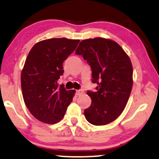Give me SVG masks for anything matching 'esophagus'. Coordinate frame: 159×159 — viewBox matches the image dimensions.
Wrapping results in <instances>:
<instances>
[{
	"label": "esophagus",
	"mask_w": 159,
	"mask_h": 159,
	"mask_svg": "<svg viewBox=\"0 0 159 159\" xmlns=\"http://www.w3.org/2000/svg\"><path fill=\"white\" fill-rule=\"evenodd\" d=\"M75 94H76V96H81V94H83V90H76Z\"/></svg>",
	"instance_id": "34e87169"
}]
</instances>
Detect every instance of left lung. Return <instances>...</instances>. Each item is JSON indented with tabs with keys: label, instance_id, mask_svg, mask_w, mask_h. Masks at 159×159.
I'll return each instance as SVG.
<instances>
[{
	"label": "left lung",
	"instance_id": "8db88e82",
	"mask_svg": "<svg viewBox=\"0 0 159 159\" xmlns=\"http://www.w3.org/2000/svg\"><path fill=\"white\" fill-rule=\"evenodd\" d=\"M92 69L96 91H87L92 103L84 110L85 117L95 125L114 121L128 102L133 85L130 58L116 42L105 38L82 40L75 50Z\"/></svg>",
	"mask_w": 159,
	"mask_h": 159
}]
</instances>
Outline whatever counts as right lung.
<instances>
[{
    "label": "right lung",
    "instance_id": "right-lung-1",
    "mask_svg": "<svg viewBox=\"0 0 159 159\" xmlns=\"http://www.w3.org/2000/svg\"><path fill=\"white\" fill-rule=\"evenodd\" d=\"M79 39L53 38L36 43L29 52L21 75L25 105L33 116L45 123L63 119L75 91L58 85L63 61L74 52Z\"/></svg>",
    "mask_w": 159,
    "mask_h": 159
}]
</instances>
